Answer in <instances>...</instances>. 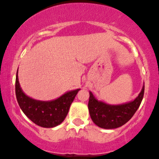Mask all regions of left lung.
<instances>
[{
    "label": "left lung",
    "mask_w": 159,
    "mask_h": 159,
    "mask_svg": "<svg viewBox=\"0 0 159 159\" xmlns=\"http://www.w3.org/2000/svg\"><path fill=\"white\" fill-rule=\"evenodd\" d=\"M144 86L135 100L126 104L111 105L98 101L91 92L88 103L89 115L93 121L104 129H115L121 127L131 119L135 113L144 97Z\"/></svg>",
    "instance_id": "1"
}]
</instances>
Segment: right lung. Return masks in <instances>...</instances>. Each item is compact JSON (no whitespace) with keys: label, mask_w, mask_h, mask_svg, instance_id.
Segmentation results:
<instances>
[{"label":"right lung","mask_w":159,"mask_h":159,"mask_svg":"<svg viewBox=\"0 0 159 159\" xmlns=\"http://www.w3.org/2000/svg\"><path fill=\"white\" fill-rule=\"evenodd\" d=\"M18 71L15 80V94L19 106L24 113L33 123L42 127H54L62 123L80 89L69 91L55 100H35L23 92L18 81Z\"/></svg>","instance_id":"add662e5"}]
</instances>
